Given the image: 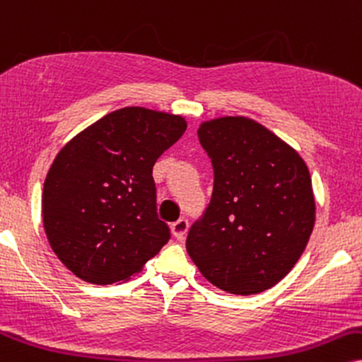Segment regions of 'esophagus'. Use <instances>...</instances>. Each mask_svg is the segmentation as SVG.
I'll list each match as a JSON object with an SVG mask.
<instances>
[{"label":"esophagus","instance_id":"34e87169","mask_svg":"<svg viewBox=\"0 0 362 362\" xmlns=\"http://www.w3.org/2000/svg\"><path fill=\"white\" fill-rule=\"evenodd\" d=\"M188 226H189V221L186 220V218H180V220L174 221L173 225H171L173 235L176 236L177 240H185L186 231H188Z\"/></svg>","mask_w":362,"mask_h":362}]
</instances>
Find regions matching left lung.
<instances>
[{"label":"left lung","instance_id":"obj_1","mask_svg":"<svg viewBox=\"0 0 362 362\" xmlns=\"http://www.w3.org/2000/svg\"><path fill=\"white\" fill-rule=\"evenodd\" d=\"M213 193L188 231L186 250L204 279L236 296L274 287L292 270L315 221L304 159L255 120L202 124Z\"/></svg>","mask_w":362,"mask_h":362}]
</instances>
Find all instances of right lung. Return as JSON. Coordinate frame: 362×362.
Instances as JSON below:
<instances>
[{
	"label": "right lung",
	"instance_id": "1",
	"mask_svg": "<svg viewBox=\"0 0 362 362\" xmlns=\"http://www.w3.org/2000/svg\"><path fill=\"white\" fill-rule=\"evenodd\" d=\"M185 131L180 115L126 107L58 153L43 186V226L53 252L78 279L127 280L169 242L153 168Z\"/></svg>",
	"mask_w": 362,
	"mask_h": 362
}]
</instances>
